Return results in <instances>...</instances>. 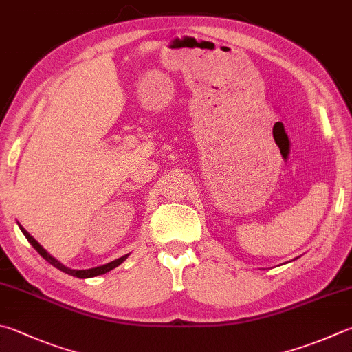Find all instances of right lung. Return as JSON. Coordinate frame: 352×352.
<instances>
[{"label": "right lung", "instance_id": "1", "mask_svg": "<svg viewBox=\"0 0 352 352\" xmlns=\"http://www.w3.org/2000/svg\"><path fill=\"white\" fill-rule=\"evenodd\" d=\"M20 229L23 231V234H24V237L29 240V243L32 246H34L38 252H40V255L43 258H46L50 265H54L56 270H60V271H63V272H66V274H69V276H74V277H78V278H89V277H95V276H101V274H106V272H109L111 270H113V267H117L120 263H123V261L127 258V255H123V257L121 258H117V260H113V261H111V263H107V265H103V266H98V267H92V270H81V271H76V270H70V267H66L65 265L63 263H60L58 260L56 258H54L52 255L50 254H47L46 252V249H43V246L40 245V243H38L34 237H32V235L25 231L24 228H21L20 226Z\"/></svg>", "mask_w": 352, "mask_h": 352}]
</instances>
